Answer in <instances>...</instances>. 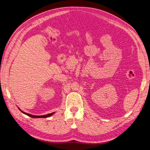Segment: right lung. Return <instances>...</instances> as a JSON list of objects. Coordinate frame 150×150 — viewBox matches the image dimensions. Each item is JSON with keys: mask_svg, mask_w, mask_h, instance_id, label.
Here are the masks:
<instances>
[{"mask_svg": "<svg viewBox=\"0 0 150 150\" xmlns=\"http://www.w3.org/2000/svg\"><path fill=\"white\" fill-rule=\"evenodd\" d=\"M20 110H21L23 113H24V114H25V115H28V116H30V117H34V118H40V117H43V118H45V117H49V116H52L54 113H49V114H47V115H43V116H35V115H30V114H28V113H25V112H23V111H22L21 109L20 108H18Z\"/></svg>", "mask_w": 150, "mask_h": 150, "instance_id": "obj_1", "label": "right lung"}]
</instances>
